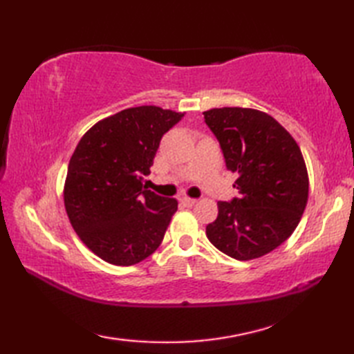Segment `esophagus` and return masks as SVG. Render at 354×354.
I'll list each match as a JSON object with an SVG mask.
<instances>
[{
    "instance_id": "1",
    "label": "esophagus",
    "mask_w": 354,
    "mask_h": 354,
    "mask_svg": "<svg viewBox=\"0 0 354 354\" xmlns=\"http://www.w3.org/2000/svg\"><path fill=\"white\" fill-rule=\"evenodd\" d=\"M196 199H193V198H189V196H184V198H181V204L184 205V207H193L194 204H196Z\"/></svg>"
}]
</instances>
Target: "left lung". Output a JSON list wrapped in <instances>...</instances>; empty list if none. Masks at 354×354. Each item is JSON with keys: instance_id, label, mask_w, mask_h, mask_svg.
I'll list each match as a JSON object with an SVG mask.
<instances>
[{"instance_id": "8db88e82", "label": "left lung", "mask_w": 354, "mask_h": 354, "mask_svg": "<svg viewBox=\"0 0 354 354\" xmlns=\"http://www.w3.org/2000/svg\"><path fill=\"white\" fill-rule=\"evenodd\" d=\"M205 123L221 142L227 169L237 173L239 198L217 202L207 237L236 260L274 251L298 227L309 198V175L299 146L266 112L214 108Z\"/></svg>"}]
</instances>
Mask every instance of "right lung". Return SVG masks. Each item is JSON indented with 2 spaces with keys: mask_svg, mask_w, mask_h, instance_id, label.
Here are the masks:
<instances>
[{
  "mask_svg": "<svg viewBox=\"0 0 354 354\" xmlns=\"http://www.w3.org/2000/svg\"><path fill=\"white\" fill-rule=\"evenodd\" d=\"M183 112L137 106L97 122L68 164L64 202L82 242L115 266H132L161 245L178 201L145 189L162 135Z\"/></svg>",
  "mask_w": 354,
  "mask_h": 354,
  "instance_id": "add662e5",
  "label": "right lung"
}]
</instances>
